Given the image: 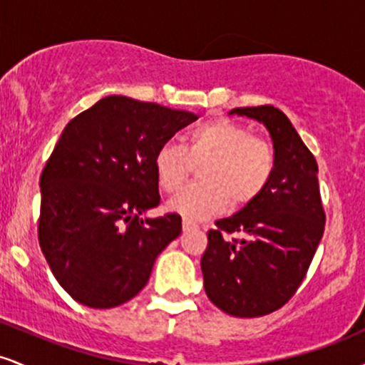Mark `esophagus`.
<instances>
[{
	"instance_id": "obj_1",
	"label": "esophagus",
	"mask_w": 365,
	"mask_h": 365,
	"mask_svg": "<svg viewBox=\"0 0 365 365\" xmlns=\"http://www.w3.org/2000/svg\"><path fill=\"white\" fill-rule=\"evenodd\" d=\"M182 226H183V232H187V230L197 228V223H194V221H190V220H183Z\"/></svg>"
}]
</instances>
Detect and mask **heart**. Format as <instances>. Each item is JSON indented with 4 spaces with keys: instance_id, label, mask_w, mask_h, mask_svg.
<instances>
[{
    "instance_id": "obj_1",
    "label": "heart",
    "mask_w": 365,
    "mask_h": 365,
    "mask_svg": "<svg viewBox=\"0 0 365 365\" xmlns=\"http://www.w3.org/2000/svg\"><path fill=\"white\" fill-rule=\"evenodd\" d=\"M202 183L187 187L168 207L185 220H206L232 206L254 202L269 185L274 173V153L266 140L252 137L249 128L230 120H211L192 128L185 148L165 142L153 158L159 187L168 194L185 183L194 165Z\"/></svg>"
}]
</instances>
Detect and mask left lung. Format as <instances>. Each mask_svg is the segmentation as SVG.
Returning <instances> with one entry per match:
<instances>
[{
    "instance_id": "left-lung-1",
    "label": "left lung",
    "mask_w": 365,
    "mask_h": 365,
    "mask_svg": "<svg viewBox=\"0 0 365 365\" xmlns=\"http://www.w3.org/2000/svg\"><path fill=\"white\" fill-rule=\"evenodd\" d=\"M269 132L274 173L269 185L237 215L216 221L200 259L209 300L230 316L257 317L292 299L324 232L317 163L292 121L274 106L235 108ZM223 232H240L225 241Z\"/></svg>"
}]
</instances>
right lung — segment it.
Instances as JSON below:
<instances>
[{"instance_id": "right-lung-1", "label": "right lung", "mask_w": 365, "mask_h": 365, "mask_svg": "<svg viewBox=\"0 0 365 365\" xmlns=\"http://www.w3.org/2000/svg\"><path fill=\"white\" fill-rule=\"evenodd\" d=\"M195 113L108 96L66 125L41 175L39 245L78 304L111 309L148 283L182 233V217H142L159 206L153 158Z\"/></svg>"}]
</instances>
